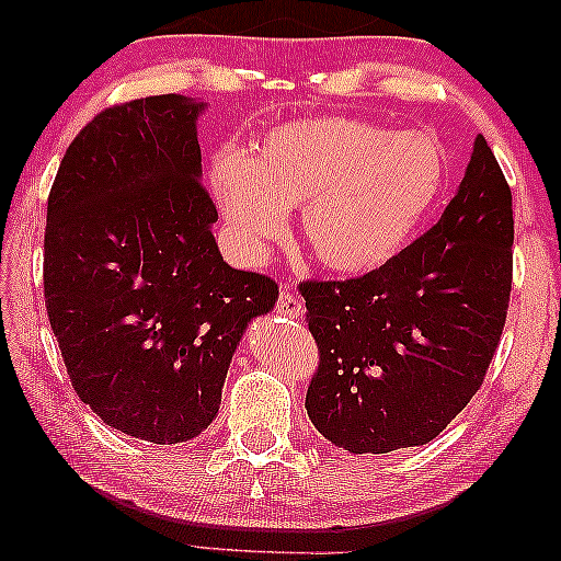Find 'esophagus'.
I'll return each instance as SVG.
<instances>
[{
    "mask_svg": "<svg viewBox=\"0 0 561 561\" xmlns=\"http://www.w3.org/2000/svg\"><path fill=\"white\" fill-rule=\"evenodd\" d=\"M275 308H278L280 316L288 318H302V302L298 298V293L293 290L290 286H283L278 293V300H275Z\"/></svg>",
    "mask_w": 561,
    "mask_h": 561,
    "instance_id": "obj_1",
    "label": "esophagus"
}]
</instances>
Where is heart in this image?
<instances>
[{"label":"heart","mask_w":561,"mask_h":561,"mask_svg":"<svg viewBox=\"0 0 561 561\" xmlns=\"http://www.w3.org/2000/svg\"><path fill=\"white\" fill-rule=\"evenodd\" d=\"M210 186L236 245L261 259L300 206V241L330 273L380 268L410 243L445 186V153L420 131L392 134L353 116L271 131L251 159L226 153Z\"/></svg>","instance_id":"heart-1"}]
</instances>
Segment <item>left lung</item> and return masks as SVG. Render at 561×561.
<instances>
[{
  "mask_svg": "<svg viewBox=\"0 0 561 561\" xmlns=\"http://www.w3.org/2000/svg\"><path fill=\"white\" fill-rule=\"evenodd\" d=\"M512 191L477 136L437 224L398 255L345 280H302L318 370L306 410L355 455L427 445L480 390L512 290Z\"/></svg>",
  "mask_w": 561,
  "mask_h": 561,
  "instance_id": "obj_1",
  "label": "left lung"
}]
</instances>
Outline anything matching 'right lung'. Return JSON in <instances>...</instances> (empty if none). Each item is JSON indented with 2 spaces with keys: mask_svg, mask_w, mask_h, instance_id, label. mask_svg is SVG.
I'll list each match as a JSON object with an SVG mask.
<instances>
[{
  "mask_svg": "<svg viewBox=\"0 0 561 561\" xmlns=\"http://www.w3.org/2000/svg\"><path fill=\"white\" fill-rule=\"evenodd\" d=\"M201 108L181 94L104 108L69 144L47 201L44 302L71 388L108 427L156 445L214 422L245 325L278 298L210 233Z\"/></svg>",
  "mask_w": 561,
  "mask_h": 561,
  "instance_id": "right-lung-1",
  "label": "right lung"
}]
</instances>
